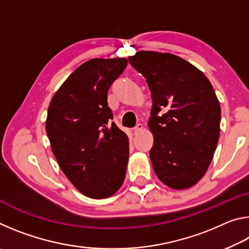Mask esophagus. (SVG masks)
<instances>
[{
  "instance_id": "34e87169",
  "label": "esophagus",
  "mask_w": 249,
  "mask_h": 249,
  "mask_svg": "<svg viewBox=\"0 0 249 249\" xmlns=\"http://www.w3.org/2000/svg\"><path fill=\"white\" fill-rule=\"evenodd\" d=\"M142 127H144V125H142V124H141V123L137 124V125L134 127V132H135V133H140L141 130L142 129Z\"/></svg>"
}]
</instances>
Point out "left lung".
<instances>
[{"label": "left lung", "instance_id": "1", "mask_svg": "<svg viewBox=\"0 0 249 249\" xmlns=\"http://www.w3.org/2000/svg\"><path fill=\"white\" fill-rule=\"evenodd\" d=\"M130 66L146 78L153 98L150 160L172 189L195 185L208 170L220 137L221 107L203 72L171 53L138 52Z\"/></svg>", "mask_w": 249, "mask_h": 249}]
</instances>
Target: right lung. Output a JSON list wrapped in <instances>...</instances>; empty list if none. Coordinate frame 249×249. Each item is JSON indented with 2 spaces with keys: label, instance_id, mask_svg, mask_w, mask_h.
Instances as JSON below:
<instances>
[{
  "label": "right lung",
  "instance_id": "add662e5",
  "mask_svg": "<svg viewBox=\"0 0 249 249\" xmlns=\"http://www.w3.org/2000/svg\"><path fill=\"white\" fill-rule=\"evenodd\" d=\"M126 65L124 58L84 62L48 107L46 132L54 157L74 187L93 199L113 196L125 179L128 137L111 121L107 92Z\"/></svg>",
  "mask_w": 249,
  "mask_h": 249
}]
</instances>
